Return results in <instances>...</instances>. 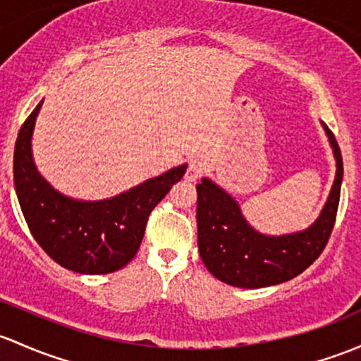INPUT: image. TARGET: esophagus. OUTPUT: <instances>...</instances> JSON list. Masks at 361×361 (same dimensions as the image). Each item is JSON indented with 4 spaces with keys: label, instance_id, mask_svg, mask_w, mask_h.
Segmentation results:
<instances>
[{
    "label": "esophagus",
    "instance_id": "1",
    "mask_svg": "<svg viewBox=\"0 0 361 361\" xmlns=\"http://www.w3.org/2000/svg\"><path fill=\"white\" fill-rule=\"evenodd\" d=\"M200 176H202V164H200L199 161H195V159H190V161H188V168L187 173H185V178H187L188 181H195L199 180Z\"/></svg>",
    "mask_w": 361,
    "mask_h": 361
}]
</instances>
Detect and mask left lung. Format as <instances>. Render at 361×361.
<instances>
[{"label":"left lung","instance_id":"obj_1","mask_svg":"<svg viewBox=\"0 0 361 361\" xmlns=\"http://www.w3.org/2000/svg\"><path fill=\"white\" fill-rule=\"evenodd\" d=\"M336 157L331 195L310 228L287 235H263L245 221L237 200L209 178L197 185V238L204 264L216 279L242 289L287 282L322 254L331 237L343 183V155L334 133L322 123Z\"/></svg>","mask_w":361,"mask_h":361}]
</instances>
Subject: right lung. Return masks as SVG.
Segmentation results:
<instances>
[{
	"label": "right lung",
	"instance_id": "1",
	"mask_svg": "<svg viewBox=\"0 0 361 361\" xmlns=\"http://www.w3.org/2000/svg\"><path fill=\"white\" fill-rule=\"evenodd\" d=\"M41 105L43 100L22 124L13 152L15 190L30 233L67 270L85 275L121 270L138 252L152 209L183 178L187 164L111 199H71L56 192L34 164L30 138Z\"/></svg>",
	"mask_w": 361,
	"mask_h": 361
}]
</instances>
